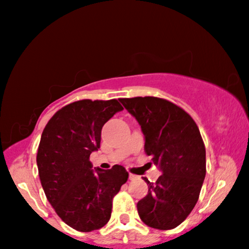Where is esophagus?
<instances>
[{
    "label": "esophagus",
    "instance_id": "34e87169",
    "mask_svg": "<svg viewBox=\"0 0 249 249\" xmlns=\"http://www.w3.org/2000/svg\"><path fill=\"white\" fill-rule=\"evenodd\" d=\"M128 178H130L131 181H133V180H137L138 177H137V175H134V174H131V173H130V175H128Z\"/></svg>",
    "mask_w": 249,
    "mask_h": 249
}]
</instances>
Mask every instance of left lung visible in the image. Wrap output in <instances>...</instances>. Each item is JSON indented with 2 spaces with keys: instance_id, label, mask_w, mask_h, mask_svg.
<instances>
[{
  "instance_id": "1",
  "label": "left lung",
  "mask_w": 249,
  "mask_h": 249,
  "mask_svg": "<svg viewBox=\"0 0 249 249\" xmlns=\"http://www.w3.org/2000/svg\"><path fill=\"white\" fill-rule=\"evenodd\" d=\"M144 135V151L161 174L147 178L148 195L139 201V216L148 227L171 230L194 210L206 175V150L199 128L183 109L156 97L119 99Z\"/></svg>"
}]
</instances>
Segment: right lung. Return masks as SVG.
I'll list each match as a JSON object with an SVG mask.
<instances>
[{"instance_id":"obj_1","label":"right lung","mask_w":249,"mask_h":249,"mask_svg":"<svg viewBox=\"0 0 249 249\" xmlns=\"http://www.w3.org/2000/svg\"><path fill=\"white\" fill-rule=\"evenodd\" d=\"M123 110L112 100H79L58 110L46 124L36 163L43 190L58 216L82 232L108 223L112 199L128 178L121 165L92 170L91 152L100 148L102 126Z\"/></svg>"}]
</instances>
